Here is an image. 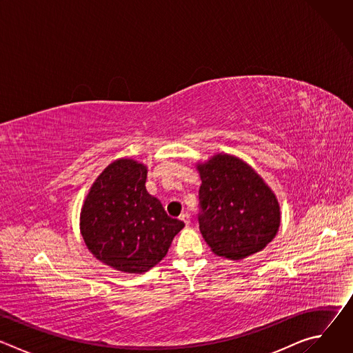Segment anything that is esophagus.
<instances>
[{
  "instance_id": "obj_1",
  "label": "esophagus",
  "mask_w": 353,
  "mask_h": 353,
  "mask_svg": "<svg viewBox=\"0 0 353 353\" xmlns=\"http://www.w3.org/2000/svg\"><path fill=\"white\" fill-rule=\"evenodd\" d=\"M190 219H191V218H190V215H188L187 212H184V214L180 215V221H183L184 225H188V223H190Z\"/></svg>"
}]
</instances>
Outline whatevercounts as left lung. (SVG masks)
Listing matches in <instances>:
<instances>
[{
    "mask_svg": "<svg viewBox=\"0 0 353 353\" xmlns=\"http://www.w3.org/2000/svg\"><path fill=\"white\" fill-rule=\"evenodd\" d=\"M198 223L216 256L241 260L263 250L281 225L279 204L265 181L241 159L218 154L198 163Z\"/></svg>",
    "mask_w": 353,
    "mask_h": 353,
    "instance_id": "left-lung-1",
    "label": "left lung"
}]
</instances>
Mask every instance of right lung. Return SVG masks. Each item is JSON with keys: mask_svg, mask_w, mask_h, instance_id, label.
<instances>
[{"mask_svg": "<svg viewBox=\"0 0 353 353\" xmlns=\"http://www.w3.org/2000/svg\"><path fill=\"white\" fill-rule=\"evenodd\" d=\"M146 173L137 161H114L94 180L81 210L86 247L121 272L142 274L155 267L184 228L146 191Z\"/></svg>", "mask_w": 353, "mask_h": 353, "instance_id": "1", "label": "right lung"}]
</instances>
